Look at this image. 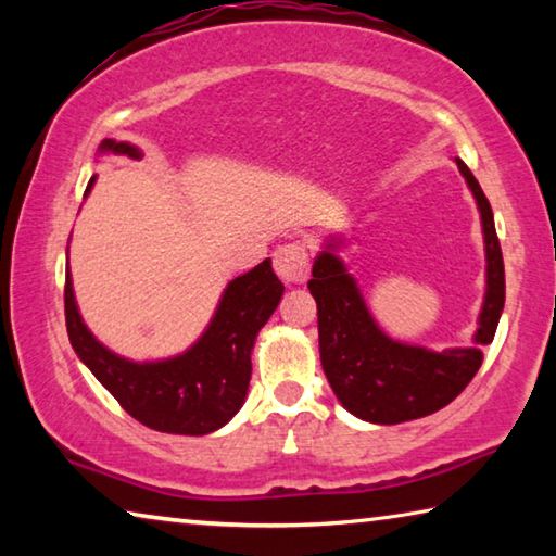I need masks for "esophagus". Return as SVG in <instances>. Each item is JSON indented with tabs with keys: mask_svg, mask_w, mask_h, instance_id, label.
<instances>
[{
	"mask_svg": "<svg viewBox=\"0 0 556 556\" xmlns=\"http://www.w3.org/2000/svg\"><path fill=\"white\" fill-rule=\"evenodd\" d=\"M275 271L287 281V285H301V281H306L308 271H312L306 242L294 240L279 244L275 250Z\"/></svg>",
	"mask_w": 556,
	"mask_h": 556,
	"instance_id": "1",
	"label": "esophagus"
}]
</instances>
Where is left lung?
Listing matches in <instances>:
<instances>
[{
    "label": "left lung",
    "mask_w": 556,
    "mask_h": 556,
    "mask_svg": "<svg viewBox=\"0 0 556 556\" xmlns=\"http://www.w3.org/2000/svg\"><path fill=\"white\" fill-rule=\"evenodd\" d=\"M481 211L488 289L478 318L476 348L425 351L384 336L365 306L353 277L328 244L316 257L308 289L318 306V348L328 382L343 407L372 425H400L434 414L454 402L473 380L483 363L481 345L493 341L505 306V267L497 242L493 211L481 184L470 168L456 159Z\"/></svg>",
    "instance_id": "left-lung-1"
}]
</instances>
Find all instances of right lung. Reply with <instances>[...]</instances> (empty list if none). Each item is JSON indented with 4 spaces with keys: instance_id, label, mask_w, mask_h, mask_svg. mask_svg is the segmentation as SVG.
Instances as JSON below:
<instances>
[{
    "instance_id": "1",
    "label": "right lung",
    "mask_w": 556,
    "mask_h": 556,
    "mask_svg": "<svg viewBox=\"0 0 556 556\" xmlns=\"http://www.w3.org/2000/svg\"><path fill=\"white\" fill-rule=\"evenodd\" d=\"M102 149L139 156L135 147L112 139H105ZM92 184L96 176L88 181L86 193ZM281 291L285 285L271 271V260L260 262L248 275L230 281L208 331L193 348L172 361L131 363L100 345L83 324L68 271L63 291L65 326L73 351L129 417L166 434L203 437L220 429L242 407L250 388L255 336L275 314Z\"/></svg>"
}]
</instances>
